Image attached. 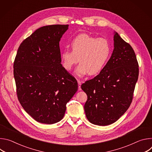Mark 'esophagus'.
I'll return each instance as SVG.
<instances>
[{
	"instance_id": "obj_1",
	"label": "esophagus",
	"mask_w": 152,
	"mask_h": 152,
	"mask_svg": "<svg viewBox=\"0 0 152 152\" xmlns=\"http://www.w3.org/2000/svg\"><path fill=\"white\" fill-rule=\"evenodd\" d=\"M77 83H78V90L79 91L81 90V88H80V86H81V82L79 80H77Z\"/></svg>"
}]
</instances>
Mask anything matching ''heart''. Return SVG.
<instances>
[{
  "label": "heart",
  "instance_id": "heart-1",
  "mask_svg": "<svg viewBox=\"0 0 152 152\" xmlns=\"http://www.w3.org/2000/svg\"><path fill=\"white\" fill-rule=\"evenodd\" d=\"M72 50L63 51L61 54V63L67 71L72 69L79 60L75 70L78 77L89 74H99L105 67L111 53L110 42L104 38H97L86 34L76 37L71 43Z\"/></svg>",
  "mask_w": 152,
  "mask_h": 152
}]
</instances>
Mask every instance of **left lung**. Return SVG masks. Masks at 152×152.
Segmentation results:
<instances>
[{
  "instance_id": "8db88e82",
  "label": "left lung",
  "mask_w": 152,
  "mask_h": 152,
  "mask_svg": "<svg viewBox=\"0 0 152 152\" xmlns=\"http://www.w3.org/2000/svg\"><path fill=\"white\" fill-rule=\"evenodd\" d=\"M138 73L134 50L114 31L110 59L97 76L81 85L88 97L84 110L88 121L99 126L117 121L131 104Z\"/></svg>"
}]
</instances>
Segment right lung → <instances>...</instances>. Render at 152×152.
Instances as JSON below:
<instances>
[{
    "label": "right lung",
    "mask_w": 152,
    "mask_h": 152,
    "mask_svg": "<svg viewBox=\"0 0 152 152\" xmlns=\"http://www.w3.org/2000/svg\"><path fill=\"white\" fill-rule=\"evenodd\" d=\"M69 25L37 29L21 43L14 63L18 99L25 111L41 123L61 121L66 104L78 88L76 79L61 64L59 41Z\"/></svg>",
    "instance_id": "obj_1"
}]
</instances>
